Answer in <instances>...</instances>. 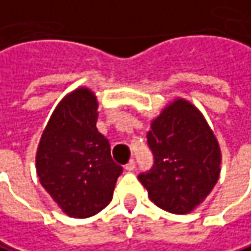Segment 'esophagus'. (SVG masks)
<instances>
[{
    "mask_svg": "<svg viewBox=\"0 0 251 251\" xmlns=\"http://www.w3.org/2000/svg\"><path fill=\"white\" fill-rule=\"evenodd\" d=\"M125 168H126V171H133L135 168H136V164H135V161L133 159H130L127 164L125 165Z\"/></svg>",
    "mask_w": 251,
    "mask_h": 251,
    "instance_id": "esophagus-1",
    "label": "esophagus"
}]
</instances>
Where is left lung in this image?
I'll list each match as a JSON object with an SVG mask.
<instances>
[{"mask_svg": "<svg viewBox=\"0 0 251 251\" xmlns=\"http://www.w3.org/2000/svg\"><path fill=\"white\" fill-rule=\"evenodd\" d=\"M153 165L138 175L151 201L174 214H187L211 193L221 153L200 110L178 99L151 124L147 135Z\"/></svg>", "mask_w": 251, "mask_h": 251, "instance_id": "left-lung-1", "label": "left lung"}]
</instances>
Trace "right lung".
Instances as JSON below:
<instances>
[{
	"label": "right lung",
	"instance_id": "add662e5",
	"mask_svg": "<svg viewBox=\"0 0 251 251\" xmlns=\"http://www.w3.org/2000/svg\"><path fill=\"white\" fill-rule=\"evenodd\" d=\"M98 102L89 89L64 98L46 126L37 151V175L44 190L70 217L95 216L110 202L124 168L96 127Z\"/></svg>",
	"mask_w": 251,
	"mask_h": 251
}]
</instances>
